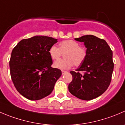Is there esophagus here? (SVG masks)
Listing matches in <instances>:
<instances>
[{"label":"esophagus","mask_w":125,"mask_h":125,"mask_svg":"<svg viewBox=\"0 0 125 125\" xmlns=\"http://www.w3.org/2000/svg\"><path fill=\"white\" fill-rule=\"evenodd\" d=\"M68 73L67 71H65V70H62V73L63 75L65 74H66V73Z\"/></svg>","instance_id":"1"}]
</instances>
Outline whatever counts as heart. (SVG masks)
<instances>
[{"label":"heart","mask_w":125,"mask_h":125,"mask_svg":"<svg viewBox=\"0 0 125 125\" xmlns=\"http://www.w3.org/2000/svg\"><path fill=\"white\" fill-rule=\"evenodd\" d=\"M49 54L53 60L59 59L64 54V59L55 61L53 64L55 68L60 70H67L74 65L79 66L82 63L87 56V51L80 46L77 42L67 40L60 42L59 48L53 45L49 48Z\"/></svg>","instance_id":"b5f03b06"}]
</instances>
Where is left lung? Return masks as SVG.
Here are the masks:
<instances>
[{
  "label": "left lung",
  "mask_w": 125,
  "mask_h": 125,
  "mask_svg": "<svg viewBox=\"0 0 125 125\" xmlns=\"http://www.w3.org/2000/svg\"><path fill=\"white\" fill-rule=\"evenodd\" d=\"M75 40L84 43L87 56L76 71H70L73 80L68 90L76 97L88 101L102 95L110 85L114 66L112 51L104 40L92 35Z\"/></svg>",
  "instance_id": "1"
}]
</instances>
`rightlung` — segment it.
<instances>
[{"label":"right lung","mask_w":125,"mask_h":125,"mask_svg":"<svg viewBox=\"0 0 125 125\" xmlns=\"http://www.w3.org/2000/svg\"><path fill=\"white\" fill-rule=\"evenodd\" d=\"M57 39L35 36L22 40L13 48L10 60V74L18 92L30 100L50 95L61 70L52 68L49 49Z\"/></svg>","instance_id":"obj_1"}]
</instances>
